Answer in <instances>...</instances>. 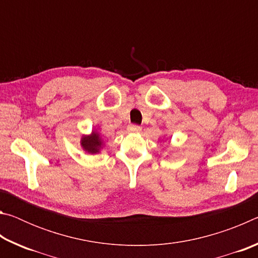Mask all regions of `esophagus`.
Returning a JSON list of instances; mask_svg holds the SVG:
<instances>
[{"label":"esophagus","instance_id":"1","mask_svg":"<svg viewBox=\"0 0 258 258\" xmlns=\"http://www.w3.org/2000/svg\"><path fill=\"white\" fill-rule=\"evenodd\" d=\"M127 131L131 133H138V132H141V127L138 125H130L127 127Z\"/></svg>","mask_w":258,"mask_h":258}]
</instances>
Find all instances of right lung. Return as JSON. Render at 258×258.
<instances>
[{
    "instance_id": "add662e5",
    "label": "right lung",
    "mask_w": 258,
    "mask_h": 258,
    "mask_svg": "<svg viewBox=\"0 0 258 258\" xmlns=\"http://www.w3.org/2000/svg\"><path fill=\"white\" fill-rule=\"evenodd\" d=\"M104 141L97 130H92L90 134H83L81 138L82 149L90 155L99 154L104 148Z\"/></svg>"
}]
</instances>
